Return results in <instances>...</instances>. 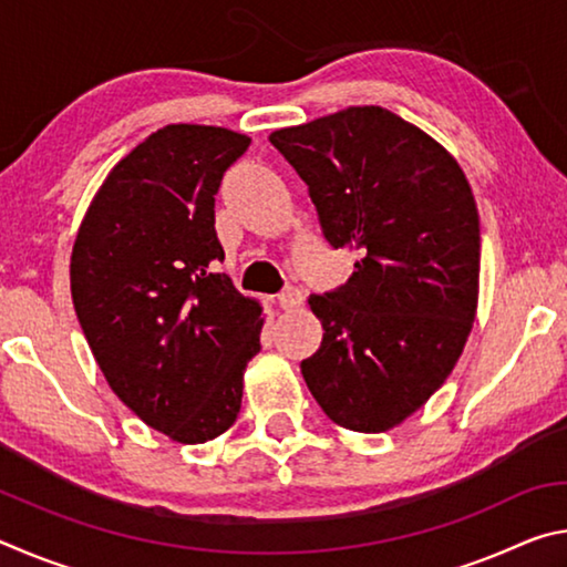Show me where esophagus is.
Returning <instances> with one entry per match:
<instances>
[{"label": "esophagus", "mask_w": 567, "mask_h": 567, "mask_svg": "<svg viewBox=\"0 0 567 567\" xmlns=\"http://www.w3.org/2000/svg\"><path fill=\"white\" fill-rule=\"evenodd\" d=\"M277 300H280L282 310H297V307L302 305V292L295 290V287H287V290L277 297Z\"/></svg>", "instance_id": "esophagus-1"}]
</instances>
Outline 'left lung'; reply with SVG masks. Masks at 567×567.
Here are the masks:
<instances>
[{"label": "left lung", "instance_id": "8db88e82", "mask_svg": "<svg viewBox=\"0 0 567 567\" xmlns=\"http://www.w3.org/2000/svg\"><path fill=\"white\" fill-rule=\"evenodd\" d=\"M270 142L310 187L324 239L358 252L348 285L310 297L324 332L302 378L340 427L385 433L443 385L473 330V189L440 142L375 104L275 130Z\"/></svg>", "mask_w": 567, "mask_h": 567}]
</instances>
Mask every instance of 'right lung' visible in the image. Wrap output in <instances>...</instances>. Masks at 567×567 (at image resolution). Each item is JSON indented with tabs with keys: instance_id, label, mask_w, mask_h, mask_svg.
<instances>
[{
	"instance_id": "1",
	"label": "right lung",
	"mask_w": 567,
	"mask_h": 567,
	"mask_svg": "<svg viewBox=\"0 0 567 567\" xmlns=\"http://www.w3.org/2000/svg\"><path fill=\"white\" fill-rule=\"evenodd\" d=\"M247 134L167 124L112 167L70 262L76 320L107 385L152 430L207 443L237 420L262 305L209 272L215 195Z\"/></svg>"
}]
</instances>
